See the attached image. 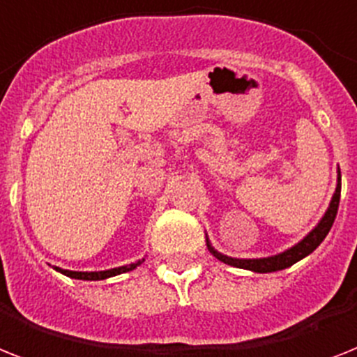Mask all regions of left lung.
Returning <instances> with one entry per match:
<instances>
[{
    "label": "left lung",
    "mask_w": 357,
    "mask_h": 357,
    "mask_svg": "<svg viewBox=\"0 0 357 357\" xmlns=\"http://www.w3.org/2000/svg\"><path fill=\"white\" fill-rule=\"evenodd\" d=\"M339 198H341V170L337 169V183H335L334 196L330 199L328 208L324 211L323 218L317 222L312 231H310L303 240H299L297 244L291 245V248L284 249L280 253L271 255V257H262V259H236V257H227V255L220 253L218 249H214L211 240L205 234V240H207L208 251L216 257L218 260H222L227 266H233V268L240 269H249V271H255V273H273V271H280V269H286L289 266H294L295 262L303 260L304 257H308L310 253H314L317 245L326 238V234L332 229L334 224L335 214H337L339 207Z\"/></svg>",
    "instance_id": "left-lung-1"
}]
</instances>
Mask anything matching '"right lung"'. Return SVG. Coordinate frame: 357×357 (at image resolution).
Listing matches in <instances>:
<instances>
[{"instance_id":"right-lung-1","label":"right lung","mask_w":357,"mask_h":357,"mask_svg":"<svg viewBox=\"0 0 357 357\" xmlns=\"http://www.w3.org/2000/svg\"><path fill=\"white\" fill-rule=\"evenodd\" d=\"M144 259L137 260V262H132V264H126V266H119V268H112V269H104V271H71V269H62L58 268V266H53L56 269L58 273L66 275L69 279H77V280H104V279H109V277H115V275H121V273H128L132 269H135L137 266L143 264Z\"/></svg>"}]
</instances>
